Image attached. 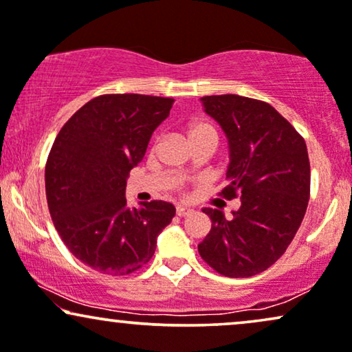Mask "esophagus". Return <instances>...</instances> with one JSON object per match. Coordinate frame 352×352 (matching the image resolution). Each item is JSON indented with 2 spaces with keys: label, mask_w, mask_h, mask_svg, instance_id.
Returning <instances> with one entry per match:
<instances>
[{
  "label": "esophagus",
  "mask_w": 352,
  "mask_h": 352,
  "mask_svg": "<svg viewBox=\"0 0 352 352\" xmlns=\"http://www.w3.org/2000/svg\"><path fill=\"white\" fill-rule=\"evenodd\" d=\"M192 209H190V207H186V206H177L176 207V214L179 215V217H186V215H190L192 214Z\"/></svg>",
  "instance_id": "obj_1"
}]
</instances>
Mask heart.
Returning <instances> with one entry per match:
<instances>
[{
    "label": "heart",
    "mask_w": 352,
    "mask_h": 352,
    "mask_svg": "<svg viewBox=\"0 0 352 352\" xmlns=\"http://www.w3.org/2000/svg\"><path fill=\"white\" fill-rule=\"evenodd\" d=\"M210 133L217 135L215 129L212 127L209 122H204V120H197V122L189 124V127H188L189 140H194V138H199V137H204V135H210Z\"/></svg>",
    "instance_id": "b5f03b06"
}]
</instances>
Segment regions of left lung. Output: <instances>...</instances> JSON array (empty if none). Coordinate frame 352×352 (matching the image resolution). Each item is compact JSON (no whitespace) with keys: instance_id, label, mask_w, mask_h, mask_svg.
<instances>
[{"instance_id":"1","label":"left lung","mask_w":352,"mask_h":352,"mask_svg":"<svg viewBox=\"0 0 352 352\" xmlns=\"http://www.w3.org/2000/svg\"><path fill=\"white\" fill-rule=\"evenodd\" d=\"M228 140V186L240 209H202L212 228L197 245L202 259L227 277H251L284 254L300 227L310 197L305 140L271 104L238 94L201 98Z\"/></svg>"}]
</instances>
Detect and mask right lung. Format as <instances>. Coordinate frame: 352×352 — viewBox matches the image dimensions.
<instances>
[{"mask_svg":"<svg viewBox=\"0 0 352 352\" xmlns=\"http://www.w3.org/2000/svg\"><path fill=\"white\" fill-rule=\"evenodd\" d=\"M173 102L145 94L98 96L68 119L52 145L45 164L52 220L73 256L94 271L125 276L140 269L176 214L169 202L130 209L125 199L130 169Z\"/></svg>","mask_w":352,"mask_h":352,"instance_id":"add662e5","label":"right lung"}]
</instances>
